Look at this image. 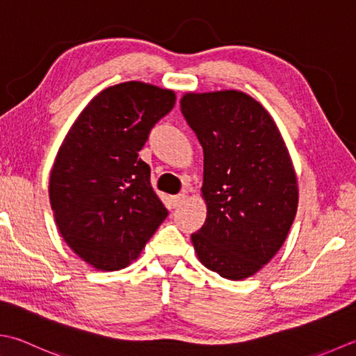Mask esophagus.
Instances as JSON below:
<instances>
[{
    "label": "esophagus",
    "instance_id": "esophagus-1",
    "mask_svg": "<svg viewBox=\"0 0 356 356\" xmlns=\"http://www.w3.org/2000/svg\"><path fill=\"white\" fill-rule=\"evenodd\" d=\"M185 199H186V197H185V194H177V196H172V197H171L172 207H174V208H179L180 205L184 204Z\"/></svg>",
    "mask_w": 356,
    "mask_h": 356
}]
</instances>
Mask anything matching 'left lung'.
I'll return each instance as SVG.
<instances>
[{"label": "left lung", "instance_id": "obj_1", "mask_svg": "<svg viewBox=\"0 0 356 356\" xmlns=\"http://www.w3.org/2000/svg\"><path fill=\"white\" fill-rule=\"evenodd\" d=\"M180 109L204 149L207 219L191 234L204 266L232 281L280 252L298 210V179L267 109L234 89L186 92Z\"/></svg>", "mask_w": 356, "mask_h": 356}]
</instances>
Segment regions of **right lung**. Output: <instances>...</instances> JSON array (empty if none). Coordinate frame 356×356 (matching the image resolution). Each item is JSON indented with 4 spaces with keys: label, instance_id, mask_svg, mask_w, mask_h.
Wrapping results in <instances>:
<instances>
[{
    "label": "right lung",
    "instance_id": "1",
    "mask_svg": "<svg viewBox=\"0 0 356 356\" xmlns=\"http://www.w3.org/2000/svg\"><path fill=\"white\" fill-rule=\"evenodd\" d=\"M176 94L124 81L97 94L67 131L49 179L55 224L69 248L102 271L128 267L168 216L138 151Z\"/></svg>",
    "mask_w": 356,
    "mask_h": 356
}]
</instances>
